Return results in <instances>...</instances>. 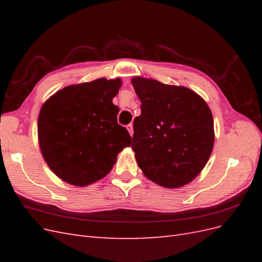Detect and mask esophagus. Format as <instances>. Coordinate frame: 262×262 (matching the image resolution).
<instances>
[{
	"instance_id": "34e87169",
	"label": "esophagus",
	"mask_w": 262,
	"mask_h": 262,
	"mask_svg": "<svg viewBox=\"0 0 262 262\" xmlns=\"http://www.w3.org/2000/svg\"><path fill=\"white\" fill-rule=\"evenodd\" d=\"M126 129H128L129 133L132 136V134H133V124H132V123H129L128 125H126Z\"/></svg>"
}]
</instances>
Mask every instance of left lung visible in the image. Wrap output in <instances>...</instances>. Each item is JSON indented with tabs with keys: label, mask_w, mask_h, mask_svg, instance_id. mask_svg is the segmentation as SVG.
<instances>
[{
	"label": "left lung",
	"mask_w": 262,
	"mask_h": 262,
	"mask_svg": "<svg viewBox=\"0 0 262 262\" xmlns=\"http://www.w3.org/2000/svg\"><path fill=\"white\" fill-rule=\"evenodd\" d=\"M141 100L132 149L144 175L165 188L192 181L207 165L214 144L212 113L202 97L184 86L132 78Z\"/></svg>",
	"instance_id": "left-lung-1"
}]
</instances>
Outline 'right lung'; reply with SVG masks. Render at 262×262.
Returning <instances> with one entry per match:
<instances>
[{
  "label": "right lung",
  "instance_id": "right-lung-1",
  "mask_svg": "<svg viewBox=\"0 0 262 262\" xmlns=\"http://www.w3.org/2000/svg\"><path fill=\"white\" fill-rule=\"evenodd\" d=\"M121 80L98 78L70 85L47 100L38 117V139L50 169L78 187L104 178L131 137L118 124L113 98Z\"/></svg>",
  "mask_w": 262,
  "mask_h": 262
}]
</instances>
